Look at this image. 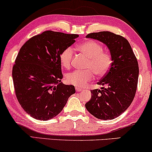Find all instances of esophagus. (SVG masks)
<instances>
[{"mask_svg":"<svg viewBox=\"0 0 152 152\" xmlns=\"http://www.w3.org/2000/svg\"><path fill=\"white\" fill-rule=\"evenodd\" d=\"M75 88H76V91H81L82 90V88H80V87H78V86H76Z\"/></svg>","mask_w":152,"mask_h":152,"instance_id":"obj_1","label":"esophagus"}]
</instances>
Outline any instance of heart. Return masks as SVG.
<instances>
[{"instance_id":"obj_1","label":"heart","mask_w":152,"mask_h":152,"mask_svg":"<svg viewBox=\"0 0 152 152\" xmlns=\"http://www.w3.org/2000/svg\"><path fill=\"white\" fill-rule=\"evenodd\" d=\"M77 49L88 58L85 67L88 70L70 72L67 75L66 80L69 84L82 87L94 78V73L98 77L107 73L112 66V57L109 52L103 51V47L100 43L94 40L84 41L78 45ZM73 56L74 51L72 47H67L61 52L60 61L64 68H70Z\"/></svg>"}]
</instances>
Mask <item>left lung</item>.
I'll use <instances>...</instances> for the list:
<instances>
[{"instance_id":"obj_1","label":"left lung","mask_w":152,"mask_h":152,"mask_svg":"<svg viewBox=\"0 0 152 152\" xmlns=\"http://www.w3.org/2000/svg\"><path fill=\"white\" fill-rule=\"evenodd\" d=\"M104 43L109 49L112 64L107 74L98 82L105 86L91 91V98L86 110L97 119H113L129 107L136 93L139 67L129 41L119 35L100 31L86 35Z\"/></svg>"}]
</instances>
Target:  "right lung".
<instances>
[{
    "label": "right lung",
    "instance_id": "1",
    "mask_svg": "<svg viewBox=\"0 0 152 152\" xmlns=\"http://www.w3.org/2000/svg\"><path fill=\"white\" fill-rule=\"evenodd\" d=\"M77 37L47 31L21 47L12 68L14 87L21 107L35 119L47 121L56 117L75 93L73 85L61 82L60 55Z\"/></svg>",
    "mask_w": 152,
    "mask_h": 152
}]
</instances>
